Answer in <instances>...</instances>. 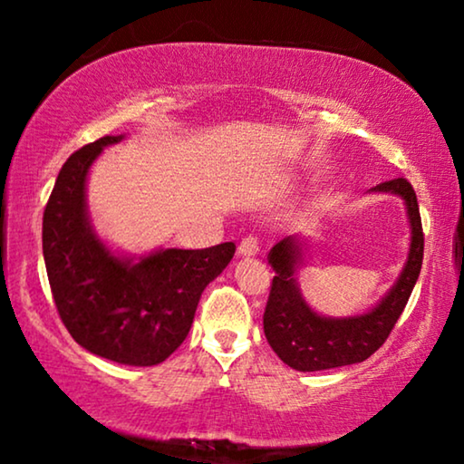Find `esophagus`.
I'll return each mask as SVG.
<instances>
[{"instance_id": "obj_1", "label": "esophagus", "mask_w": 464, "mask_h": 464, "mask_svg": "<svg viewBox=\"0 0 464 464\" xmlns=\"http://www.w3.org/2000/svg\"><path fill=\"white\" fill-rule=\"evenodd\" d=\"M257 251H259V237L257 234H246V237L240 240L238 253L245 257H251V256H256Z\"/></svg>"}]
</instances>
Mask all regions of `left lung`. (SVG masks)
<instances>
[{
  "instance_id": "8db88e82",
  "label": "left lung",
  "mask_w": 464,
  "mask_h": 464,
  "mask_svg": "<svg viewBox=\"0 0 464 464\" xmlns=\"http://www.w3.org/2000/svg\"><path fill=\"white\" fill-rule=\"evenodd\" d=\"M373 189L403 196L411 224L408 264L391 294L372 313L351 319H325L313 313L297 294L294 270L300 257L295 238H285L270 251L275 278L264 310V334L278 359L297 372H319L361 363L389 338L418 281L424 256L420 208L411 183L403 177L382 181Z\"/></svg>"
}]
</instances>
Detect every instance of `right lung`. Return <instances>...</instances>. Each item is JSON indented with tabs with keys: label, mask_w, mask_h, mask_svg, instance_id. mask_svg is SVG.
I'll use <instances>...</instances> for the list:
<instances>
[{
	"label": "right lung",
	"mask_w": 464,
	"mask_h": 464,
	"mask_svg": "<svg viewBox=\"0 0 464 464\" xmlns=\"http://www.w3.org/2000/svg\"><path fill=\"white\" fill-rule=\"evenodd\" d=\"M120 139L101 137L63 164L44 208V262L72 338L103 359L148 367L181 346L200 294L230 264L237 245L164 249L139 264L111 256L88 224L84 186L94 158Z\"/></svg>",
	"instance_id": "add662e5"
}]
</instances>
